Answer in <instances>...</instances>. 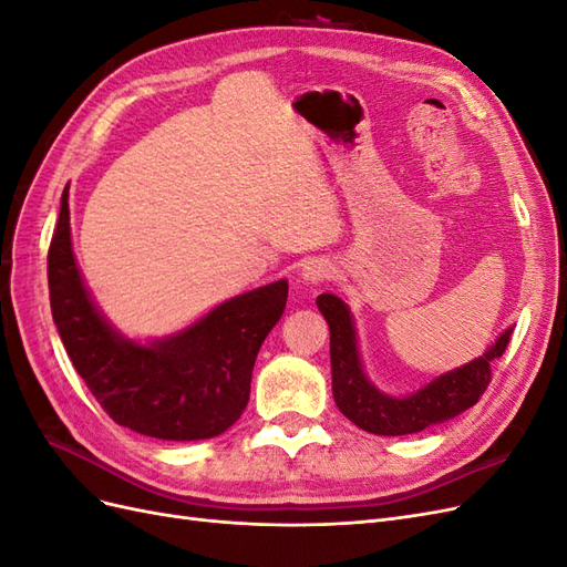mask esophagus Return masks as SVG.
Here are the masks:
<instances>
[{
  "label": "esophagus",
  "mask_w": 567,
  "mask_h": 567,
  "mask_svg": "<svg viewBox=\"0 0 567 567\" xmlns=\"http://www.w3.org/2000/svg\"><path fill=\"white\" fill-rule=\"evenodd\" d=\"M331 277H333V267L329 260H321V257H315V260H310L302 267V279L310 284H323Z\"/></svg>",
  "instance_id": "34e87169"
}]
</instances>
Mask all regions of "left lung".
<instances>
[{
	"mask_svg": "<svg viewBox=\"0 0 567 567\" xmlns=\"http://www.w3.org/2000/svg\"><path fill=\"white\" fill-rule=\"evenodd\" d=\"M317 307L331 329L333 400L354 425L373 435L419 433L431 423L447 421L477 404L480 394L492 381V362L506 352L513 333V329H508L475 362L444 373L431 385L400 400L379 392L367 381L359 364L348 305L331 293H323L317 298Z\"/></svg>",
	"mask_w": 567,
	"mask_h": 567,
	"instance_id": "1",
	"label": "left lung"
}]
</instances>
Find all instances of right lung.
<instances>
[{
    "label": "right lung",
    "mask_w": 567,
    "mask_h": 567,
    "mask_svg": "<svg viewBox=\"0 0 567 567\" xmlns=\"http://www.w3.org/2000/svg\"><path fill=\"white\" fill-rule=\"evenodd\" d=\"M49 302L68 357L106 414L148 437L208 440L238 421L255 357L284 315L288 284L231 298L192 329L136 346L99 317L71 248L68 186L47 255Z\"/></svg>",
    "instance_id": "1"
}]
</instances>
